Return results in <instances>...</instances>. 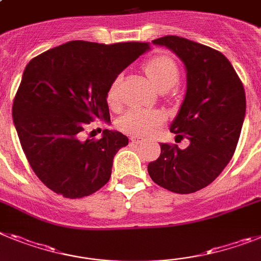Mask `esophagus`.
<instances>
[{"mask_svg":"<svg viewBox=\"0 0 261 261\" xmlns=\"http://www.w3.org/2000/svg\"><path fill=\"white\" fill-rule=\"evenodd\" d=\"M130 141L135 142V144H140V142H142V139L139 136H130Z\"/></svg>","mask_w":261,"mask_h":261,"instance_id":"34e87169","label":"esophagus"}]
</instances>
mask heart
Wrapping results in <instances>:
<instances>
[{
    "label": "heart",
    "mask_w": 261,
    "mask_h": 261,
    "mask_svg": "<svg viewBox=\"0 0 261 261\" xmlns=\"http://www.w3.org/2000/svg\"><path fill=\"white\" fill-rule=\"evenodd\" d=\"M146 76L160 92H166L175 86L179 80L178 66L170 57L158 55L152 58L144 67ZM121 76L113 80L108 88L107 100L111 108L117 109L121 106L120 96ZM165 121V115L161 111H146V109H130L121 116L117 126L122 132L133 136H146L154 132Z\"/></svg>",
    "instance_id": "b5f03b06"
}]
</instances>
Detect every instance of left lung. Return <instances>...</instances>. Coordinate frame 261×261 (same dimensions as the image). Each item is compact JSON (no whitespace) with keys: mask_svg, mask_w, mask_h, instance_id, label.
I'll use <instances>...</instances> for the list:
<instances>
[{"mask_svg":"<svg viewBox=\"0 0 261 261\" xmlns=\"http://www.w3.org/2000/svg\"><path fill=\"white\" fill-rule=\"evenodd\" d=\"M153 44L169 48L186 68V93L170 132L190 145L161 144V154L148 165V173L164 189L190 194L210 185L232 158L246 116V92L219 51L175 35Z\"/></svg>","mask_w":261,"mask_h":261,"instance_id":"8db88e82","label":"left lung"}]
</instances>
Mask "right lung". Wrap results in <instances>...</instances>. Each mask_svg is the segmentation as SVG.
Wrapping results in <instances>:
<instances>
[{
	"label": "right lung",
	"instance_id": "obj_1",
	"mask_svg": "<svg viewBox=\"0 0 261 261\" xmlns=\"http://www.w3.org/2000/svg\"><path fill=\"white\" fill-rule=\"evenodd\" d=\"M149 48L140 42L71 41L29 62L13 120L31 169L50 190L76 199L109 181L113 157L128 137L104 129L100 140H83L82 132L93 120L111 122L109 86Z\"/></svg>",
	"mask_w": 261,
	"mask_h": 261
}]
</instances>
